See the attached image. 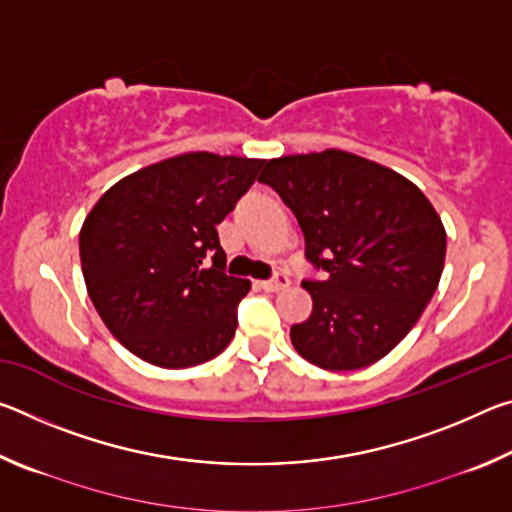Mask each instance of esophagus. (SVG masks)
Returning <instances> with one entry per match:
<instances>
[{"label":"esophagus","mask_w":512,"mask_h":512,"mask_svg":"<svg viewBox=\"0 0 512 512\" xmlns=\"http://www.w3.org/2000/svg\"><path fill=\"white\" fill-rule=\"evenodd\" d=\"M259 287H262L264 291H282V289L289 287V277L284 273H277L275 277H271V280L259 282Z\"/></svg>","instance_id":"esophagus-1"}]
</instances>
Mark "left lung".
<instances>
[{
	"label": "left lung",
	"instance_id": "left-lung-1",
	"mask_svg": "<svg viewBox=\"0 0 512 512\" xmlns=\"http://www.w3.org/2000/svg\"><path fill=\"white\" fill-rule=\"evenodd\" d=\"M259 183L296 214L305 257L323 280H302L311 316L291 327L302 359L359 370L386 357L438 289L447 235L411 180L359 155L327 149L268 160Z\"/></svg>",
	"mask_w": 512,
	"mask_h": 512
}]
</instances>
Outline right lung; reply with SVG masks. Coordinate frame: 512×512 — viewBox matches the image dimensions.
I'll list each match as a JSON object with an SVG mask.
<instances>
[{
	"label": "right lung",
	"mask_w": 512,
	"mask_h": 512,
	"mask_svg": "<svg viewBox=\"0 0 512 512\" xmlns=\"http://www.w3.org/2000/svg\"><path fill=\"white\" fill-rule=\"evenodd\" d=\"M262 167L253 158L183 153L121 178L85 216V287L135 357L176 370L228 348L250 282L225 275L216 225Z\"/></svg>",
	"instance_id": "1"
}]
</instances>
